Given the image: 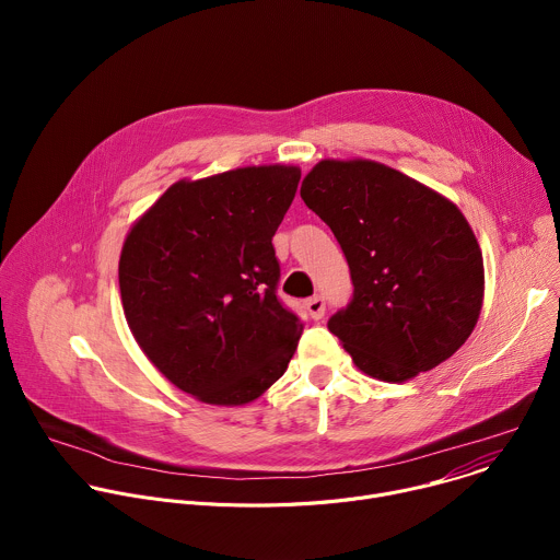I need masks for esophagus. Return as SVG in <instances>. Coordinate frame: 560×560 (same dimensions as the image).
Returning <instances> with one entry per match:
<instances>
[{"label": "esophagus", "mask_w": 560, "mask_h": 560, "mask_svg": "<svg viewBox=\"0 0 560 560\" xmlns=\"http://www.w3.org/2000/svg\"><path fill=\"white\" fill-rule=\"evenodd\" d=\"M305 310L310 312L312 318H324V314H326V299L324 296H310L305 301Z\"/></svg>", "instance_id": "obj_1"}]
</instances>
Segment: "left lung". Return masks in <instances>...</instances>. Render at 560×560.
Listing matches in <instances>:
<instances>
[{
	"label": "left lung",
	"instance_id": "left-lung-1",
	"mask_svg": "<svg viewBox=\"0 0 560 560\" xmlns=\"http://www.w3.org/2000/svg\"><path fill=\"white\" fill-rule=\"evenodd\" d=\"M301 199L335 232L352 299L328 328L365 374L401 383L450 359L483 305V255L460 210L383 164L318 162Z\"/></svg>",
	"mask_w": 560,
	"mask_h": 560
}]
</instances>
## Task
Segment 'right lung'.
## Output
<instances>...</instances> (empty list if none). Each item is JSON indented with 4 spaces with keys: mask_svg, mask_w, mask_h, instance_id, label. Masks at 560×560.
Segmentation results:
<instances>
[{
    "mask_svg": "<svg viewBox=\"0 0 560 560\" xmlns=\"http://www.w3.org/2000/svg\"><path fill=\"white\" fill-rule=\"evenodd\" d=\"M299 168H236L179 182L132 225L119 259L126 322L168 381L242 406L288 368L303 326L279 299L272 236Z\"/></svg>",
    "mask_w": 560,
    "mask_h": 560,
    "instance_id": "add662e5",
    "label": "right lung"
}]
</instances>
